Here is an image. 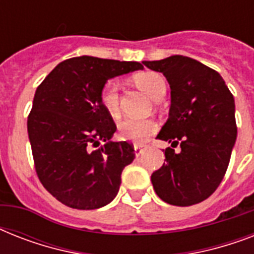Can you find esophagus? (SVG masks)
<instances>
[{"instance_id": "1", "label": "esophagus", "mask_w": 254, "mask_h": 254, "mask_svg": "<svg viewBox=\"0 0 254 254\" xmlns=\"http://www.w3.org/2000/svg\"><path fill=\"white\" fill-rule=\"evenodd\" d=\"M143 151H145L143 146H141V145H134V154H135V157H139V155H142Z\"/></svg>"}]
</instances>
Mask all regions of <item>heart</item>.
<instances>
[{"mask_svg": "<svg viewBox=\"0 0 254 254\" xmlns=\"http://www.w3.org/2000/svg\"><path fill=\"white\" fill-rule=\"evenodd\" d=\"M134 83L139 89H142L154 101L163 99L166 92L165 77L154 71H142L133 76ZM100 103L105 111L112 116L120 115V87L116 80H108L100 92ZM157 130V124L153 120L124 119L119 124V135L121 139L142 143Z\"/></svg>", "mask_w": 254, "mask_h": 254, "instance_id": "b5f03b06", "label": "heart"}]
</instances>
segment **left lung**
I'll use <instances>...</instances> for the list:
<instances>
[{
    "label": "left lung",
    "instance_id": "left-lung-1",
    "mask_svg": "<svg viewBox=\"0 0 254 254\" xmlns=\"http://www.w3.org/2000/svg\"><path fill=\"white\" fill-rule=\"evenodd\" d=\"M162 72L171 89L169 119L157 138L167 141L166 162L151 183L169 204H196L215 192L228 169L237 137L235 99L220 73L183 55L143 62ZM178 143L181 153L172 149Z\"/></svg>",
    "mask_w": 254,
    "mask_h": 254
}]
</instances>
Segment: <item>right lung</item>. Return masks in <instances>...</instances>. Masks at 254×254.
Returning a JSON list of instances; mask_svg holds the SVG:
<instances>
[{"instance_id": "obj_1", "label": "right lung", "mask_w": 254, "mask_h": 254, "mask_svg": "<svg viewBox=\"0 0 254 254\" xmlns=\"http://www.w3.org/2000/svg\"><path fill=\"white\" fill-rule=\"evenodd\" d=\"M142 68L138 62L84 55L59 63L37 88L27 119L34 165L43 187L63 204L96 209L119 192L134 147L111 141L117 127L100 92L112 77Z\"/></svg>"}]
</instances>
